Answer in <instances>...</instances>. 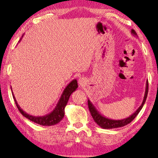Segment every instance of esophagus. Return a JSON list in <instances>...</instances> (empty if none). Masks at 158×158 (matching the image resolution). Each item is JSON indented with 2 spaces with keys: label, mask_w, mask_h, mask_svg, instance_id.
<instances>
[{
  "label": "esophagus",
  "mask_w": 158,
  "mask_h": 158,
  "mask_svg": "<svg viewBox=\"0 0 158 158\" xmlns=\"http://www.w3.org/2000/svg\"><path fill=\"white\" fill-rule=\"evenodd\" d=\"M79 84L80 85V86H82V87H83V86L86 84V79L83 77L79 78Z\"/></svg>",
  "instance_id": "esophagus-1"
}]
</instances>
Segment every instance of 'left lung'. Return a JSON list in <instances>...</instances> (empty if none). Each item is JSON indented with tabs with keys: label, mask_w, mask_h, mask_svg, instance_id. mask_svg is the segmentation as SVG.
Returning a JSON list of instances; mask_svg holds the SVG:
<instances>
[{
	"label": "left lung",
	"mask_w": 158,
	"mask_h": 158,
	"mask_svg": "<svg viewBox=\"0 0 158 158\" xmlns=\"http://www.w3.org/2000/svg\"><path fill=\"white\" fill-rule=\"evenodd\" d=\"M131 34L134 37L137 36L136 31L134 29H131ZM148 81H147L146 82V89H145V93L144 96V99H143L142 103L141 104V106L139 107V108L134 112L133 114L130 115L128 118H126L121 119V120H113L106 118L104 115H102L99 111L97 110V108L94 107L93 104L92 103L91 101L88 100V107H89V110L91 113V115L92 118H93L94 121L96 122L97 124L100 126L101 128L105 129H115V128H119L124 127V126L129 124V123L133 121L135 118L136 115H138V113L140 112V110H142L143 106L145 103V101H146L147 97H148Z\"/></svg>",
	"instance_id": "obj_1"
}]
</instances>
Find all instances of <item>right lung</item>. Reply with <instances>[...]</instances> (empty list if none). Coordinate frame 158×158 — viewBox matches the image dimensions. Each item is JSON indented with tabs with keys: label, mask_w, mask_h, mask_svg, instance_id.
<instances>
[{
	"label": "right lung",
	"mask_w": 158,
	"mask_h": 158,
	"mask_svg": "<svg viewBox=\"0 0 158 158\" xmlns=\"http://www.w3.org/2000/svg\"><path fill=\"white\" fill-rule=\"evenodd\" d=\"M21 40H22V39L20 40V41ZM77 79H73V80L71 81L64 89V92H63L61 96H60L59 100H58V103L56 105V108L53 109V110H52V112H50V113H48L47 115H43V116H35V115H31L28 114V113H27L25 111L23 110L22 109L20 108V106L18 105L14 94L13 98L14 99V100H15L16 105V106H17L19 110L20 111V113H22L24 117H26L27 118L30 120L31 121H33L35 122V123H37V124L42 126H48V127H49V126L57 124V123H59V122L64 118L65 115V107L66 106L67 102H68V101L69 100V97L71 96L72 92H74L75 90H77ZM12 92H13V91H12Z\"/></svg>",
	"instance_id": "1"
}]
</instances>
